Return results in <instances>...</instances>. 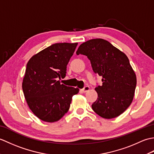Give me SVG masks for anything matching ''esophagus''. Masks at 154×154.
I'll return each mask as SVG.
<instances>
[{
    "instance_id": "esophagus-1",
    "label": "esophagus",
    "mask_w": 154,
    "mask_h": 154,
    "mask_svg": "<svg viewBox=\"0 0 154 154\" xmlns=\"http://www.w3.org/2000/svg\"><path fill=\"white\" fill-rule=\"evenodd\" d=\"M89 89H90V87H89V86H85V87L83 88V89H82L81 91H82L83 93H86V92H87V91H89Z\"/></svg>"
}]
</instances>
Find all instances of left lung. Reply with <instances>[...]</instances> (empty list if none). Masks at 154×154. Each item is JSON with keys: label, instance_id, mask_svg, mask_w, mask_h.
<instances>
[{"label": "left lung", "instance_id": "1", "mask_svg": "<svg viewBox=\"0 0 154 154\" xmlns=\"http://www.w3.org/2000/svg\"><path fill=\"white\" fill-rule=\"evenodd\" d=\"M76 54L86 55L93 71L103 77V85L95 88L98 98L93 110L106 119L120 115L132 103L136 87V76L128 58L100 38L84 42Z\"/></svg>", "mask_w": 154, "mask_h": 154}]
</instances>
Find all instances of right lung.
<instances>
[{"instance_id": "add662e5", "label": "right lung", "mask_w": 154, "mask_h": 154, "mask_svg": "<svg viewBox=\"0 0 154 154\" xmlns=\"http://www.w3.org/2000/svg\"><path fill=\"white\" fill-rule=\"evenodd\" d=\"M77 43H57L40 51L28 61L22 90L28 106L35 116L48 122H56L70 107L78 88L61 84L67 65Z\"/></svg>"}]
</instances>
